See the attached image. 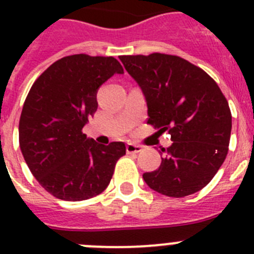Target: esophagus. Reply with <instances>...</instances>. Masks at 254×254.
<instances>
[{"label": "esophagus", "mask_w": 254, "mask_h": 254, "mask_svg": "<svg viewBox=\"0 0 254 254\" xmlns=\"http://www.w3.org/2000/svg\"><path fill=\"white\" fill-rule=\"evenodd\" d=\"M126 150H127V152L128 154H137V152H140L141 150H142V147L138 146V145H134V143H127V146H126Z\"/></svg>", "instance_id": "34e87169"}]
</instances>
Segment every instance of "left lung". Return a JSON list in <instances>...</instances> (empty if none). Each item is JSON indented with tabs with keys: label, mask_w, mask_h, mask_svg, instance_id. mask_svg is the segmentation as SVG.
Wrapping results in <instances>:
<instances>
[{
	"label": "left lung",
	"mask_w": 254,
	"mask_h": 254,
	"mask_svg": "<svg viewBox=\"0 0 254 254\" xmlns=\"http://www.w3.org/2000/svg\"><path fill=\"white\" fill-rule=\"evenodd\" d=\"M141 87L147 123L173 143L161 149L159 169L142 176L151 190L169 197L196 193L210 183L228 155L232 113L216 82L178 56H122Z\"/></svg>",
	"instance_id": "8db88e82"
}]
</instances>
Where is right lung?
I'll list each match as a JSON object with an SVG mask.
<instances>
[{"mask_svg":"<svg viewBox=\"0 0 254 254\" xmlns=\"http://www.w3.org/2000/svg\"><path fill=\"white\" fill-rule=\"evenodd\" d=\"M114 73V57L73 55L56 61L33 84L22 107L19 141L39 185L64 201L100 194L111 182L123 142L102 145L82 133L98 109L96 93Z\"/></svg>","mask_w":254,"mask_h":254,"instance_id":"add662e5","label":"right lung"}]
</instances>
